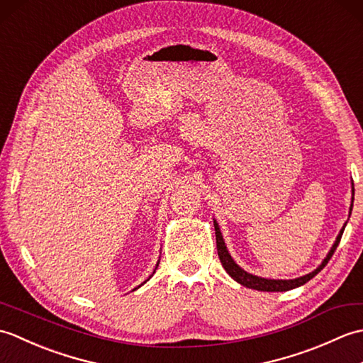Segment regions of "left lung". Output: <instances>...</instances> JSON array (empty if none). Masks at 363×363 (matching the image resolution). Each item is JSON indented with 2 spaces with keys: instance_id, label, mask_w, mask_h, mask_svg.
<instances>
[{
  "instance_id": "left-lung-1",
  "label": "left lung",
  "mask_w": 363,
  "mask_h": 363,
  "mask_svg": "<svg viewBox=\"0 0 363 363\" xmlns=\"http://www.w3.org/2000/svg\"><path fill=\"white\" fill-rule=\"evenodd\" d=\"M352 195H354V190H352ZM352 201H354V196H352ZM351 211H352V204H351ZM213 226H215V237H217V251H218V257H220L223 268H225L228 274L233 277V279H235L238 284H242V285H245V287H250V289H254V290H260V291H285V290H291L295 287H299V285H303L306 282H309L313 276H317L321 272V269L326 267V264L330 260V257H333V254L337 250L338 243H340V238H342L343 230H345V228L340 230V234H338L337 240L333 246V250L329 251L328 257L323 260V264L317 269H315V272L306 274V276H301V277H298V279H290V281L277 279L276 281V279H264V277L250 274V273H246L245 269L238 267L235 262L233 260V257L229 256V252L226 250V245H225V242H223V237H221L217 221H213Z\"/></svg>"
}]
</instances>
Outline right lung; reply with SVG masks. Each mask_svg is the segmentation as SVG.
<instances>
[{"mask_svg":"<svg viewBox=\"0 0 363 363\" xmlns=\"http://www.w3.org/2000/svg\"><path fill=\"white\" fill-rule=\"evenodd\" d=\"M157 265H159V264H157ZM156 268H157V267H156ZM154 272H156V269H154Z\"/></svg>","mask_w":363,"mask_h":363,"instance_id":"1","label":"right lung"}]
</instances>
